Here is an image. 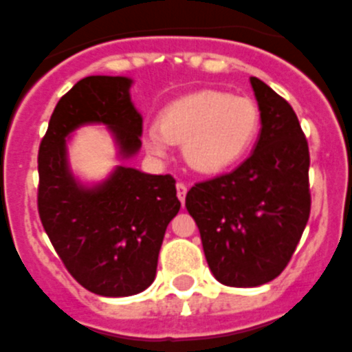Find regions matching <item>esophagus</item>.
<instances>
[{
	"label": "esophagus",
	"mask_w": 352,
	"mask_h": 352,
	"mask_svg": "<svg viewBox=\"0 0 352 352\" xmlns=\"http://www.w3.org/2000/svg\"><path fill=\"white\" fill-rule=\"evenodd\" d=\"M186 184H184V182H177V197L181 199V203H184V199H186Z\"/></svg>",
	"instance_id": "esophagus-1"
}]
</instances>
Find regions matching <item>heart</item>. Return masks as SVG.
Wrapping results in <instances>:
<instances>
[{
  "label": "heart",
  "instance_id": "obj_1",
  "mask_svg": "<svg viewBox=\"0 0 352 352\" xmlns=\"http://www.w3.org/2000/svg\"><path fill=\"white\" fill-rule=\"evenodd\" d=\"M260 131V111L253 99L219 90H201L175 99L147 127L144 144L157 158H168L173 144H184L192 170L214 175L248 155Z\"/></svg>",
  "mask_w": 352,
  "mask_h": 352
}]
</instances>
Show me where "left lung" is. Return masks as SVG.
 I'll list each match as a JSON object with an SVG mask.
<instances>
[{
    "mask_svg": "<svg viewBox=\"0 0 352 352\" xmlns=\"http://www.w3.org/2000/svg\"><path fill=\"white\" fill-rule=\"evenodd\" d=\"M249 80L262 123L251 157L186 194L212 275L234 288L278 277L310 216V155L299 120L264 80Z\"/></svg>",
    "mask_w": 352,
    "mask_h": 352,
    "instance_id": "obj_1",
    "label": "left lung"
}]
</instances>
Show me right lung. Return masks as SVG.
<instances>
[{
	"label": "right lung",
	"mask_w": 352,
	"mask_h": 352,
	"mask_svg": "<svg viewBox=\"0 0 352 352\" xmlns=\"http://www.w3.org/2000/svg\"><path fill=\"white\" fill-rule=\"evenodd\" d=\"M133 79L90 75L55 107L38 151V214L53 248L77 283L103 297H129L151 286L166 229L181 208L175 179L118 164L103 181L74 175L68 140L82 125H104L129 160L142 147V114Z\"/></svg>",
	"instance_id": "right-lung-1"
}]
</instances>
